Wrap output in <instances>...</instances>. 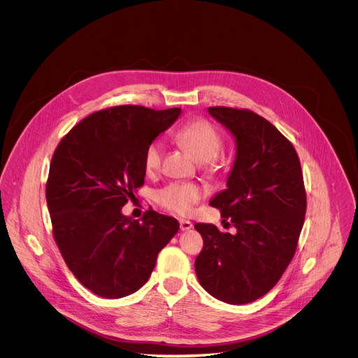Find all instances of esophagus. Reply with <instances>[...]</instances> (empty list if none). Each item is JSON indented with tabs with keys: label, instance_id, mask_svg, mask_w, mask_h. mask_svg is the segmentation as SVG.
Listing matches in <instances>:
<instances>
[{
	"label": "esophagus",
	"instance_id": "1",
	"mask_svg": "<svg viewBox=\"0 0 358 358\" xmlns=\"http://www.w3.org/2000/svg\"><path fill=\"white\" fill-rule=\"evenodd\" d=\"M179 223H180V230L182 231H187V230H190L193 227V223L190 220H186V219H180Z\"/></svg>",
	"mask_w": 358,
	"mask_h": 358
}]
</instances>
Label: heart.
Segmentation results:
<instances>
[{
  "label": "heart",
  "mask_w": 358,
  "mask_h": 358,
  "mask_svg": "<svg viewBox=\"0 0 358 358\" xmlns=\"http://www.w3.org/2000/svg\"><path fill=\"white\" fill-rule=\"evenodd\" d=\"M175 139L193 154L200 162H209L210 169L215 168L217 154L223 148V138L217 128L205 118H196L182 125L175 132ZM164 158V143L153 141L143 154V166L146 173L154 175L161 169ZM204 197V192L194 183L172 182L157 190L155 201L164 209L187 215L193 206Z\"/></svg>",
  "instance_id": "obj_1"
}]
</instances>
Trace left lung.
Segmentation results:
<instances>
[{
	"label": "left lung",
	"instance_id": "1",
	"mask_svg": "<svg viewBox=\"0 0 358 358\" xmlns=\"http://www.w3.org/2000/svg\"><path fill=\"white\" fill-rule=\"evenodd\" d=\"M208 111L237 143L227 189L209 203L237 231L197 223L204 247L194 267L213 298L245 305L278 282L296 252L307 206L303 173L292 143L262 115L223 106Z\"/></svg>",
	"mask_w": 358,
	"mask_h": 358
}]
</instances>
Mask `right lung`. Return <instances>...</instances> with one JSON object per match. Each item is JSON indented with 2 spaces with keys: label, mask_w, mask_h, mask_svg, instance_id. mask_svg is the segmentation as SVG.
Returning a JSON list of instances; mask_svg holds the SVG:
<instances>
[{
  "label": "right lung",
  "mask_w": 358,
  "mask_h": 358,
  "mask_svg": "<svg viewBox=\"0 0 358 358\" xmlns=\"http://www.w3.org/2000/svg\"><path fill=\"white\" fill-rule=\"evenodd\" d=\"M179 114V107L103 108L55 149L45 187L53 238L70 271L98 296L117 299L145 285L179 230L175 217L153 209L142 222L121 213L145 183L146 148Z\"/></svg>",
  "instance_id": "1"
}]
</instances>
